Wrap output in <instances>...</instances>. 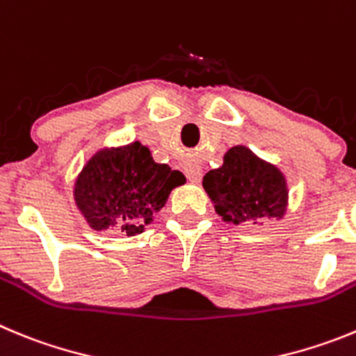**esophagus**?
I'll return each instance as SVG.
<instances>
[{
  "label": "esophagus",
  "mask_w": 356,
  "mask_h": 356,
  "mask_svg": "<svg viewBox=\"0 0 356 356\" xmlns=\"http://www.w3.org/2000/svg\"><path fill=\"white\" fill-rule=\"evenodd\" d=\"M184 171H185V175H187V178L192 181V184H200L201 176H203V169H201L200 165L188 164V165H185Z\"/></svg>",
  "instance_id": "esophagus-1"
}]
</instances>
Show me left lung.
<instances>
[{
  "label": "left lung",
  "instance_id": "1",
  "mask_svg": "<svg viewBox=\"0 0 356 356\" xmlns=\"http://www.w3.org/2000/svg\"><path fill=\"white\" fill-rule=\"evenodd\" d=\"M203 188L218 217L233 226L259 224L261 218H284L288 211L284 172L243 145L227 149L222 165L204 175Z\"/></svg>",
  "mask_w": 356,
  "mask_h": 356
}]
</instances>
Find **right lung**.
I'll return each mask as SVG.
<instances>
[{"label": "right lung", "instance_id": "1", "mask_svg": "<svg viewBox=\"0 0 356 356\" xmlns=\"http://www.w3.org/2000/svg\"><path fill=\"white\" fill-rule=\"evenodd\" d=\"M185 181L180 171L155 162L148 146L134 141L97 149L74 181V201L91 229L136 236Z\"/></svg>", "mask_w": 356, "mask_h": 356}]
</instances>
